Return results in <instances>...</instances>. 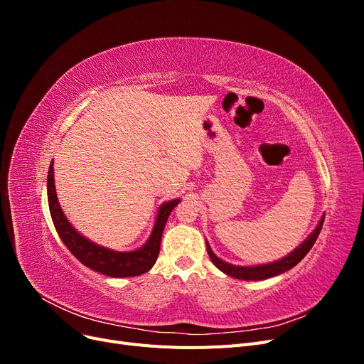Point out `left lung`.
<instances>
[{
	"label": "left lung",
	"mask_w": 364,
	"mask_h": 364,
	"mask_svg": "<svg viewBox=\"0 0 364 364\" xmlns=\"http://www.w3.org/2000/svg\"><path fill=\"white\" fill-rule=\"evenodd\" d=\"M325 217H322L321 222H318L317 228L314 229V232L308 237L304 243L297 247L296 250H293L290 255H287L285 258L277 261V262H270V264H264V266H253V267H240V266H232V264H228L225 261H222L220 258H217L214 255V252L209 247V245L206 243V249H208V255L211 258V261L215 264V267L220 269L222 272H225L226 274L237 279H245V281H259V279H267L272 277H277V274H281L284 272L290 270L291 267H294L297 262H299L310 249L313 247V245L316 243V240L321 234V229L323 225Z\"/></svg>",
	"instance_id": "left-lung-1"
}]
</instances>
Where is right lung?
I'll list each match as a JSON object with an SVG mask.
<instances>
[{"instance_id": "add662e5", "label": "right lung", "mask_w": 364, "mask_h": 364, "mask_svg": "<svg viewBox=\"0 0 364 364\" xmlns=\"http://www.w3.org/2000/svg\"><path fill=\"white\" fill-rule=\"evenodd\" d=\"M47 193H48V206L51 220L56 228L63 245L68 247L73 255L79 259L86 267H90L98 273L107 274L112 278H127V277H138V274L146 273L153 267L156 262L159 249H161V238L165 223H167L168 215L171 214L173 208L181 200L176 199L171 202L164 203L159 208L156 217L155 228L149 238L147 243L138 250L134 252H114L111 249L100 247L90 240L82 237L77 230L70 225L65 217L63 211L59 206L56 190H54V174H53V162L48 168L47 178Z\"/></svg>"}]
</instances>
